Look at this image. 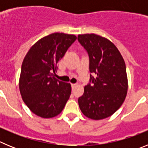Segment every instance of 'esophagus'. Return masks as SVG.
Listing matches in <instances>:
<instances>
[{
    "mask_svg": "<svg viewBox=\"0 0 148 148\" xmlns=\"http://www.w3.org/2000/svg\"><path fill=\"white\" fill-rule=\"evenodd\" d=\"M71 86H72V88L74 89V88H75V87L77 86V84H72Z\"/></svg>",
    "mask_w": 148,
    "mask_h": 148,
    "instance_id": "esophagus-1",
    "label": "esophagus"
}]
</instances>
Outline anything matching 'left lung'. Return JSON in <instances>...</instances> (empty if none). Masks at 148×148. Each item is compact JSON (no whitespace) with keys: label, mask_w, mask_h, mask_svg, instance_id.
Instances as JSON below:
<instances>
[{"label":"left lung","mask_w":148,"mask_h":148,"mask_svg":"<svg viewBox=\"0 0 148 148\" xmlns=\"http://www.w3.org/2000/svg\"><path fill=\"white\" fill-rule=\"evenodd\" d=\"M90 59V83L84 87L78 105L87 118L100 120L112 116L123 104L127 92L126 66L110 40L95 34L78 35Z\"/></svg>","instance_id":"1"}]
</instances>
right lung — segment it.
<instances>
[{
	"instance_id": "right-lung-1",
	"label": "right lung",
	"mask_w": 148,
	"mask_h": 148,
	"mask_svg": "<svg viewBox=\"0 0 148 148\" xmlns=\"http://www.w3.org/2000/svg\"><path fill=\"white\" fill-rule=\"evenodd\" d=\"M76 38L74 35L55 32L38 40L26 55L19 89L22 99L34 114L53 118L64 108L71 85L55 76L58 63Z\"/></svg>"
}]
</instances>
